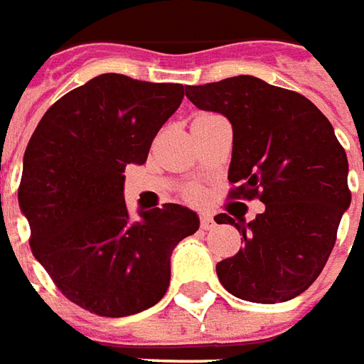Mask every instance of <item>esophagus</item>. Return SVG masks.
<instances>
[{"label": "esophagus", "instance_id": "1", "mask_svg": "<svg viewBox=\"0 0 364 364\" xmlns=\"http://www.w3.org/2000/svg\"><path fill=\"white\" fill-rule=\"evenodd\" d=\"M200 228L205 229V231H210V229L215 228V221H213L211 215H205V213H203L202 218H200Z\"/></svg>", "mask_w": 364, "mask_h": 364}]
</instances>
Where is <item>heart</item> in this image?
Wrapping results in <instances>:
<instances>
[{"mask_svg": "<svg viewBox=\"0 0 364 364\" xmlns=\"http://www.w3.org/2000/svg\"><path fill=\"white\" fill-rule=\"evenodd\" d=\"M202 115H210V113H200L198 117H202ZM188 198H190V200L200 198V190H198V188H190V190H188Z\"/></svg>", "mask_w": 364, "mask_h": 364, "instance_id": "1", "label": "heart"}]
</instances>
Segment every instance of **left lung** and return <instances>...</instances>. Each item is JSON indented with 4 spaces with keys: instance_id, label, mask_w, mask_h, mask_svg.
I'll return each instance as SVG.
<instances>
[{
    "instance_id": "8db88e82",
    "label": "left lung",
    "mask_w": 364,
    "mask_h": 364,
    "mask_svg": "<svg viewBox=\"0 0 364 364\" xmlns=\"http://www.w3.org/2000/svg\"><path fill=\"white\" fill-rule=\"evenodd\" d=\"M186 95L231 121L229 198L264 203L249 223L215 215L245 239V249L218 262L219 282L247 301L292 300L323 270L351 203L345 149L308 97L255 76L188 86Z\"/></svg>"
}]
</instances>
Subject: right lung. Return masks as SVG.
Wrapping results in <instances>:
<instances>
[{
	"mask_svg": "<svg viewBox=\"0 0 364 364\" xmlns=\"http://www.w3.org/2000/svg\"><path fill=\"white\" fill-rule=\"evenodd\" d=\"M182 97V84L102 74L54 102L25 149L17 194L31 251L92 314L123 318L154 306L168 290L172 249L200 228L178 203L133 218L123 198L125 166L145 164Z\"/></svg>",
	"mask_w": 364,
	"mask_h": 364,
	"instance_id": "add662e5",
	"label": "right lung"
}]
</instances>
